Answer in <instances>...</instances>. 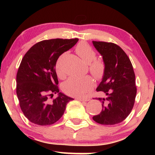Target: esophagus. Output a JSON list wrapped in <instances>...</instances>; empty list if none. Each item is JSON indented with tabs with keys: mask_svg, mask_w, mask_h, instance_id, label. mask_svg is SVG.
<instances>
[{
	"mask_svg": "<svg viewBox=\"0 0 155 155\" xmlns=\"http://www.w3.org/2000/svg\"><path fill=\"white\" fill-rule=\"evenodd\" d=\"M77 99L81 101V102H83V103H85V102L89 101V99H84V98H77Z\"/></svg>",
	"mask_w": 155,
	"mask_h": 155,
	"instance_id": "34e87169",
	"label": "esophagus"
}]
</instances>
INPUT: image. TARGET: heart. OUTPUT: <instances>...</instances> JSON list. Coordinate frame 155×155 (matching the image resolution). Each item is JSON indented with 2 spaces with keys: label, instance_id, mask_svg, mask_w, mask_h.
<instances>
[{
  "label": "heart",
  "instance_id": "obj_1",
  "mask_svg": "<svg viewBox=\"0 0 155 155\" xmlns=\"http://www.w3.org/2000/svg\"><path fill=\"white\" fill-rule=\"evenodd\" d=\"M75 51L84 61L89 64L90 72L95 78L100 79L103 77L106 68L105 63L101 59L96 58V52L89 44L86 42H81L76 47ZM62 57L63 55L58 59L56 64V71L60 78L64 77V74L61 71ZM93 85V80L90 76H72L64 82L62 88L64 93L71 96L84 97L91 90Z\"/></svg>",
  "mask_w": 155,
  "mask_h": 155
}]
</instances>
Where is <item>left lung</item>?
Returning a JSON list of instances; mask_svg holds the SVG:
<instances>
[{"label": "left lung", "instance_id": "obj_1", "mask_svg": "<svg viewBox=\"0 0 155 155\" xmlns=\"http://www.w3.org/2000/svg\"><path fill=\"white\" fill-rule=\"evenodd\" d=\"M103 56L106 66L103 80L97 88L104 98H96L102 110L93 117L97 123L112 125L120 123L132 110L137 94L135 74L127 54L119 46L102 41H93Z\"/></svg>", "mask_w": 155, "mask_h": 155}]
</instances>
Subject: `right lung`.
<instances>
[{"label": "right lung", "mask_w": 155, "mask_h": 155, "mask_svg": "<svg viewBox=\"0 0 155 155\" xmlns=\"http://www.w3.org/2000/svg\"><path fill=\"white\" fill-rule=\"evenodd\" d=\"M78 38L45 40L32 46L23 57L16 74V94L25 116L31 123L45 126L55 123L73 98L59 92L55 66L58 57ZM59 97L51 101L53 94Z\"/></svg>", "instance_id": "obj_1"}]
</instances>
